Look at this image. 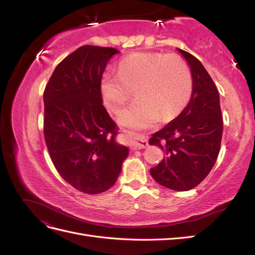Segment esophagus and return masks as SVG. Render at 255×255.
Segmentation results:
<instances>
[{
  "instance_id": "esophagus-1",
  "label": "esophagus",
  "mask_w": 255,
  "mask_h": 255,
  "mask_svg": "<svg viewBox=\"0 0 255 255\" xmlns=\"http://www.w3.org/2000/svg\"><path fill=\"white\" fill-rule=\"evenodd\" d=\"M129 136H130V138H132V146H133V149H135V150L143 149V148H146V146L149 145V143H148V141H146L145 138H142L139 135H137L135 133H130Z\"/></svg>"
}]
</instances>
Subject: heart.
<instances>
[{
	"instance_id": "1",
	"label": "heart",
	"mask_w": 255,
	"mask_h": 255,
	"mask_svg": "<svg viewBox=\"0 0 255 255\" xmlns=\"http://www.w3.org/2000/svg\"><path fill=\"white\" fill-rule=\"evenodd\" d=\"M137 101L120 114L122 125L145 128L168 120L187 104L192 91L189 68L181 56L159 52H136L123 58L119 72L106 71L101 80L105 106L118 113L133 95Z\"/></svg>"
}]
</instances>
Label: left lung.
<instances>
[{
    "instance_id": "left-lung-1",
    "label": "left lung",
    "mask_w": 255,
    "mask_h": 255,
    "mask_svg": "<svg viewBox=\"0 0 255 255\" xmlns=\"http://www.w3.org/2000/svg\"><path fill=\"white\" fill-rule=\"evenodd\" d=\"M177 51L190 66L192 94L183 112L149 140L165 152L164 159L150 173L161 186L186 191L201 183L215 165L223 121L218 89L210 74L194 55Z\"/></svg>"
}]
</instances>
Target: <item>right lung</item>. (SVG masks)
<instances>
[{
    "label": "right lung",
    "mask_w": 255,
    "mask_h": 255,
    "mask_svg": "<svg viewBox=\"0 0 255 255\" xmlns=\"http://www.w3.org/2000/svg\"><path fill=\"white\" fill-rule=\"evenodd\" d=\"M114 48L83 45L56 66L43 91V134L60 176L84 194L110 189L128 149L102 105L101 80Z\"/></svg>",
    "instance_id": "1"
}]
</instances>
